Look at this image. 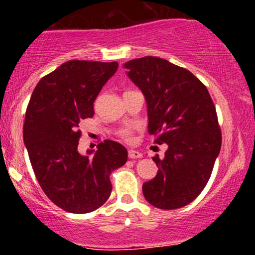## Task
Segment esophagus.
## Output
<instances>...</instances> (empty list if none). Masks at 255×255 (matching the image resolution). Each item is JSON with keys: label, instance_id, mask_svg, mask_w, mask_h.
<instances>
[{"label": "esophagus", "instance_id": "obj_1", "mask_svg": "<svg viewBox=\"0 0 255 255\" xmlns=\"http://www.w3.org/2000/svg\"><path fill=\"white\" fill-rule=\"evenodd\" d=\"M128 157H129L130 159H135V158H141L142 154L140 153L139 151L129 150V151H128Z\"/></svg>", "mask_w": 255, "mask_h": 255}]
</instances>
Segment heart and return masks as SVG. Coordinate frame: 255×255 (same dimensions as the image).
Instances as JSON below:
<instances>
[{"instance_id": "b5f03b06", "label": "heart", "mask_w": 255, "mask_h": 255, "mask_svg": "<svg viewBox=\"0 0 255 255\" xmlns=\"http://www.w3.org/2000/svg\"><path fill=\"white\" fill-rule=\"evenodd\" d=\"M120 136L122 137V139L125 140H129L130 136H131V130L129 128H125V129H121L120 130Z\"/></svg>"}]
</instances>
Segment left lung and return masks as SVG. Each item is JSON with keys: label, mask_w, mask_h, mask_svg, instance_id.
<instances>
[{"label": "left lung", "mask_w": 255, "mask_h": 255, "mask_svg": "<svg viewBox=\"0 0 255 255\" xmlns=\"http://www.w3.org/2000/svg\"><path fill=\"white\" fill-rule=\"evenodd\" d=\"M147 104L148 133L166 144L163 159L153 157L157 175L142 184L151 205L175 210L205 188L217 159L222 134L206 86L191 72L164 58L145 56L124 64Z\"/></svg>", "instance_id": "1"}]
</instances>
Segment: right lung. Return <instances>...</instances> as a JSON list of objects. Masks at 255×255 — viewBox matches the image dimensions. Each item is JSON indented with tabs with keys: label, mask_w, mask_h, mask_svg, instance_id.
I'll return each mask as SVG.
<instances>
[{
	"label": "right lung",
	"mask_w": 255,
	"mask_h": 255,
	"mask_svg": "<svg viewBox=\"0 0 255 255\" xmlns=\"http://www.w3.org/2000/svg\"><path fill=\"white\" fill-rule=\"evenodd\" d=\"M118 67V62H64L40 79L26 109L24 142L34 175L46 197L67 212L101 207L113 189L110 174L127 162L126 147L113 140L99 142L95 154L78 151L79 124L92 118L93 102Z\"/></svg>",
	"instance_id": "add662e5"
}]
</instances>
